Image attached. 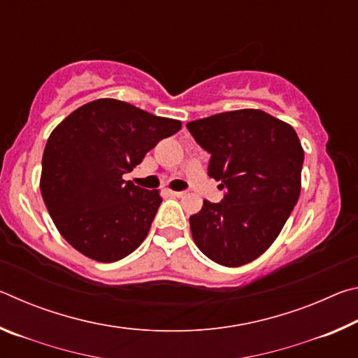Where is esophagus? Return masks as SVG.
Returning <instances> with one entry per match:
<instances>
[{
    "label": "esophagus",
    "mask_w": 358,
    "mask_h": 358,
    "mask_svg": "<svg viewBox=\"0 0 358 358\" xmlns=\"http://www.w3.org/2000/svg\"><path fill=\"white\" fill-rule=\"evenodd\" d=\"M169 194H171V196H173V197H183L185 196L183 191H169Z\"/></svg>",
    "instance_id": "esophagus-1"
}]
</instances>
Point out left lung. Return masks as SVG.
Returning <instances> with one entry per match:
<instances>
[{
  "mask_svg": "<svg viewBox=\"0 0 358 358\" xmlns=\"http://www.w3.org/2000/svg\"><path fill=\"white\" fill-rule=\"evenodd\" d=\"M186 128L211 155L208 175L224 189L220 203L203 201L189 217L194 243L220 265L250 264L278 238L299 201L300 138L286 121L257 108L211 115Z\"/></svg>",
  "mask_w": 358,
  "mask_h": 358,
  "instance_id": "1",
  "label": "left lung"
}]
</instances>
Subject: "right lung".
<instances>
[{"label": "right lung", "instance_id": "right-lung-1", "mask_svg": "<svg viewBox=\"0 0 358 358\" xmlns=\"http://www.w3.org/2000/svg\"><path fill=\"white\" fill-rule=\"evenodd\" d=\"M181 121L102 98L68 115L48 137L41 194L58 232L98 262H117L147 238L162 199L123 173L141 164Z\"/></svg>", "mask_w": 358, "mask_h": 358}]
</instances>
